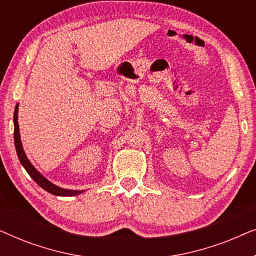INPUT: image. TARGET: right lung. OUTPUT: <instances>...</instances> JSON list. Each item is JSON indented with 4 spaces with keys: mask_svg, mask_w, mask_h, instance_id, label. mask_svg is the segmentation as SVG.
<instances>
[{
    "mask_svg": "<svg viewBox=\"0 0 256 256\" xmlns=\"http://www.w3.org/2000/svg\"><path fill=\"white\" fill-rule=\"evenodd\" d=\"M14 138H15V148L17 156L20 164H22L24 169L26 170V172L30 174V177L40 185L42 188H44L45 191H48V194H54V196H60V197H72V196H76L82 194L84 190H68V188H64L52 183L45 178L36 168L32 166V163L30 162L26 155V152L23 149L22 141H20V126H18V104H16L15 112H14Z\"/></svg>",
    "mask_w": 256,
    "mask_h": 256,
    "instance_id": "add662e5",
    "label": "right lung"
}]
</instances>
